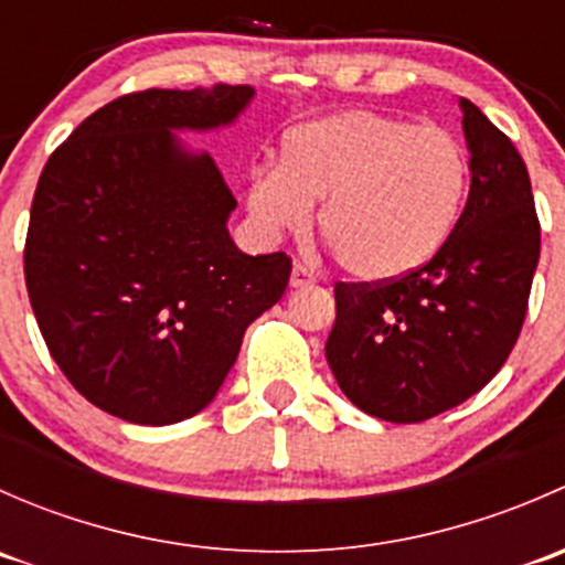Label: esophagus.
<instances>
[{
  "mask_svg": "<svg viewBox=\"0 0 565 565\" xmlns=\"http://www.w3.org/2000/svg\"><path fill=\"white\" fill-rule=\"evenodd\" d=\"M315 281H317L315 273H311L306 265H295L292 267V276H289V284H292L295 289H298V287H309V284H315Z\"/></svg>",
  "mask_w": 565,
  "mask_h": 565,
  "instance_id": "1",
  "label": "esophagus"
}]
</instances>
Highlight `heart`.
Returning <instances> with one entry per match:
<instances>
[{
    "label": "heart",
    "mask_w": 565,
    "mask_h": 565,
    "mask_svg": "<svg viewBox=\"0 0 565 565\" xmlns=\"http://www.w3.org/2000/svg\"><path fill=\"white\" fill-rule=\"evenodd\" d=\"M470 161L451 130L350 108L289 128L278 167L254 169L246 207L265 235L319 232L361 281L420 270L457 230Z\"/></svg>",
    "instance_id": "obj_1"
}]
</instances>
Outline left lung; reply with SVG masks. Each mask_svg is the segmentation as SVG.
Listing matches in <instances>:
<instances>
[{"mask_svg":"<svg viewBox=\"0 0 565 565\" xmlns=\"http://www.w3.org/2000/svg\"><path fill=\"white\" fill-rule=\"evenodd\" d=\"M470 193L457 230L396 281L335 284L330 372L363 413L418 424L467 402L514 350L541 250L522 156L461 98Z\"/></svg>","mask_w":565,"mask_h":565,"instance_id":"8db88e82","label":"left lung"}]
</instances>
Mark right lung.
Masks as SVG:
<instances>
[{
    "mask_svg": "<svg viewBox=\"0 0 565 565\" xmlns=\"http://www.w3.org/2000/svg\"><path fill=\"white\" fill-rule=\"evenodd\" d=\"M250 100L246 84L122 95L43 167L26 292L56 366L108 415L167 426L207 407L287 289L292 259L235 246L224 174L177 136L226 128Z\"/></svg>",
    "mask_w": 565,
    "mask_h": 565,
    "instance_id": "add662e5",
    "label": "right lung"
}]
</instances>
